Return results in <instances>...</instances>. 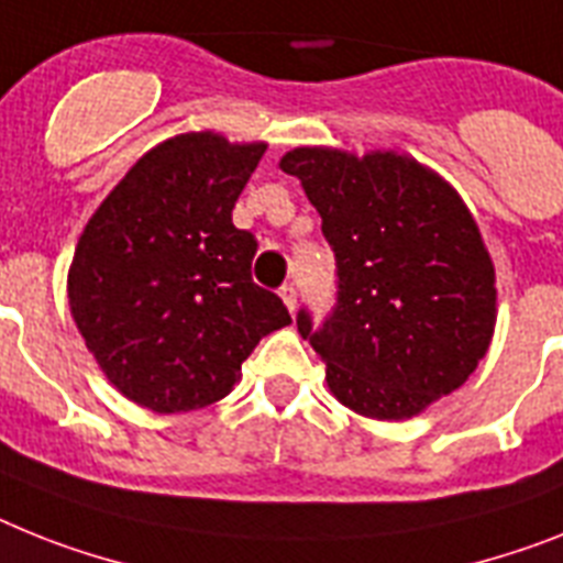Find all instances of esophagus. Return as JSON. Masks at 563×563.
I'll list each match as a JSON object with an SVG mask.
<instances>
[{
	"instance_id": "1",
	"label": "esophagus",
	"mask_w": 563,
	"mask_h": 563,
	"mask_svg": "<svg viewBox=\"0 0 563 563\" xmlns=\"http://www.w3.org/2000/svg\"><path fill=\"white\" fill-rule=\"evenodd\" d=\"M278 292H282V299H285L287 310H290V313H292V310H296V305H299V290H296V287H292V285H285Z\"/></svg>"
}]
</instances>
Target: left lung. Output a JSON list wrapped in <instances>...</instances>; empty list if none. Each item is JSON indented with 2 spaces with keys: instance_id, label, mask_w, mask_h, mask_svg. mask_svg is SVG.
I'll return each instance as SVG.
<instances>
[{
  "instance_id": "left-lung-1",
  "label": "left lung",
  "mask_w": 563,
  "mask_h": 563,
  "mask_svg": "<svg viewBox=\"0 0 563 563\" xmlns=\"http://www.w3.org/2000/svg\"><path fill=\"white\" fill-rule=\"evenodd\" d=\"M322 216L336 301L299 333L328 362L342 406L376 420L420 415L466 383L495 331V267L445 180L394 152L301 146L282 157Z\"/></svg>"
}]
</instances>
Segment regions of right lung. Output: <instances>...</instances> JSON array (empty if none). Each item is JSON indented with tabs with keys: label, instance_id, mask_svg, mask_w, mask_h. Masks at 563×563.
Listing matches in <instances>:
<instances>
[{
	"label": "right lung",
	"instance_id": "1",
	"mask_svg": "<svg viewBox=\"0 0 563 563\" xmlns=\"http://www.w3.org/2000/svg\"><path fill=\"white\" fill-rule=\"evenodd\" d=\"M180 134L137 161L80 235L68 301L111 383L161 415L227 397L258 339L290 324L253 282V232L232 209L264 155Z\"/></svg>",
	"mask_w": 563,
	"mask_h": 563
}]
</instances>
